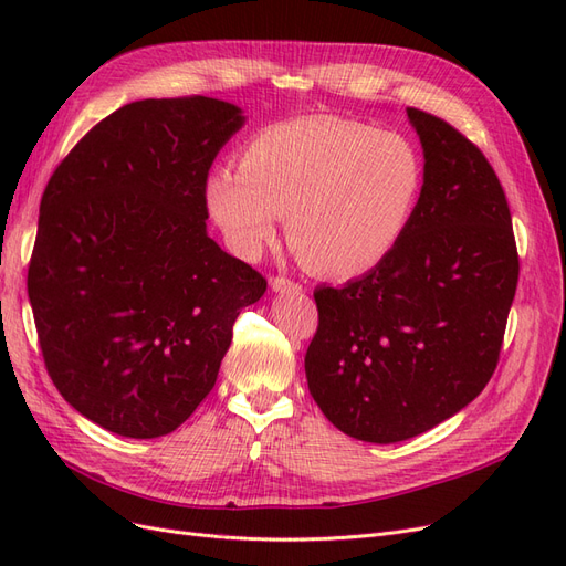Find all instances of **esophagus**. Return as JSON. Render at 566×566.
Returning a JSON list of instances; mask_svg holds the SVG:
<instances>
[{"instance_id":"obj_1","label":"esophagus","mask_w":566,"mask_h":566,"mask_svg":"<svg viewBox=\"0 0 566 566\" xmlns=\"http://www.w3.org/2000/svg\"><path fill=\"white\" fill-rule=\"evenodd\" d=\"M271 290L273 293H297V290H302V285H297L295 281H290L285 276H276L271 279Z\"/></svg>"}]
</instances>
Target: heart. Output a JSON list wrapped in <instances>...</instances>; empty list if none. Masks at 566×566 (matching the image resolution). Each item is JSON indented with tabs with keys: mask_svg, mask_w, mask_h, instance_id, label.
Here are the masks:
<instances>
[{
	"mask_svg": "<svg viewBox=\"0 0 566 566\" xmlns=\"http://www.w3.org/2000/svg\"><path fill=\"white\" fill-rule=\"evenodd\" d=\"M424 191L410 136L312 115L252 134L238 165L205 179V202L229 245L254 260L285 217L287 243L318 276L356 279L397 250Z\"/></svg>",
	"mask_w": 566,
	"mask_h": 566,
	"instance_id": "1",
	"label": "heart"
}]
</instances>
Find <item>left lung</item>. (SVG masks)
Wrapping results in <instances>:
<instances>
[{
	"mask_svg": "<svg viewBox=\"0 0 566 566\" xmlns=\"http://www.w3.org/2000/svg\"><path fill=\"white\" fill-rule=\"evenodd\" d=\"M424 191L387 260L316 287L304 356L323 416L358 441L418 437L474 401L499 364L520 260L503 186L484 153L443 119L406 108Z\"/></svg>",
	"mask_w": 566,
	"mask_h": 566,
	"instance_id": "obj_1",
	"label": "left lung"
}]
</instances>
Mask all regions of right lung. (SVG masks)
I'll return each mask as SVG.
<instances>
[{
	"instance_id": "right-lung-1",
	"label": "right lung",
	"mask_w": 566,
	"mask_h": 566,
	"mask_svg": "<svg viewBox=\"0 0 566 566\" xmlns=\"http://www.w3.org/2000/svg\"><path fill=\"white\" fill-rule=\"evenodd\" d=\"M245 125L210 96L144 98L87 132L40 202L28 297L61 397L129 439L208 397L266 281L208 235L205 179Z\"/></svg>"
}]
</instances>
